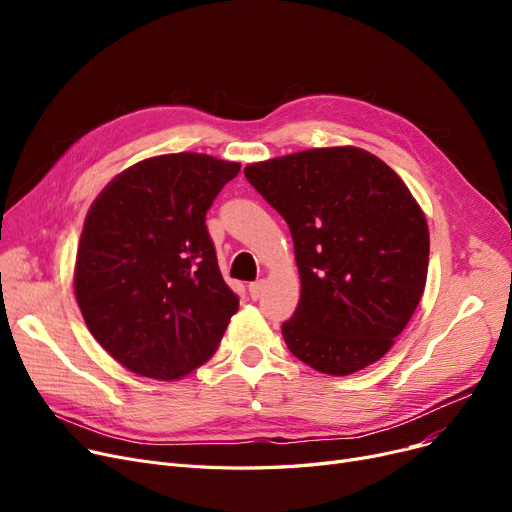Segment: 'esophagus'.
I'll use <instances>...</instances> for the list:
<instances>
[{
	"instance_id": "obj_1",
	"label": "esophagus",
	"mask_w": 512,
	"mask_h": 512,
	"mask_svg": "<svg viewBox=\"0 0 512 512\" xmlns=\"http://www.w3.org/2000/svg\"><path fill=\"white\" fill-rule=\"evenodd\" d=\"M263 280H257V282H251L249 284V297L253 299V301H257L259 297H261V292H263Z\"/></svg>"
}]
</instances>
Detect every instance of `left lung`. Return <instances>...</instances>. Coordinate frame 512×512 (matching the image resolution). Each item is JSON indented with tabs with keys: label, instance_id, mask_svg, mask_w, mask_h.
Returning <instances> with one entry per match:
<instances>
[{
	"label": "left lung",
	"instance_id": "8db88e82",
	"mask_svg": "<svg viewBox=\"0 0 512 512\" xmlns=\"http://www.w3.org/2000/svg\"><path fill=\"white\" fill-rule=\"evenodd\" d=\"M245 176L292 234L301 301L282 324L290 353L330 375L382 359L427 278V222L407 184L357 147L276 157Z\"/></svg>",
	"mask_w": 512,
	"mask_h": 512
}]
</instances>
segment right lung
<instances>
[{"label":"right lung","instance_id":"obj_1","mask_svg":"<svg viewBox=\"0 0 512 512\" xmlns=\"http://www.w3.org/2000/svg\"><path fill=\"white\" fill-rule=\"evenodd\" d=\"M240 172L203 153L141 161L85 220L74 292L95 340L126 369L178 380L213 357L238 309L205 215Z\"/></svg>","mask_w":512,"mask_h":512}]
</instances>
